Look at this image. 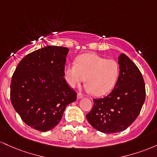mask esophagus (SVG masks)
Wrapping results in <instances>:
<instances>
[{
  "mask_svg": "<svg viewBox=\"0 0 157 157\" xmlns=\"http://www.w3.org/2000/svg\"><path fill=\"white\" fill-rule=\"evenodd\" d=\"M77 97H78V98H82L84 96L83 95L81 94V93H78V94H77Z\"/></svg>",
  "mask_w": 157,
  "mask_h": 157,
  "instance_id": "34e87169",
  "label": "esophagus"
}]
</instances>
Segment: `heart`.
<instances>
[{
	"label": "heart",
	"instance_id": "heart-1",
	"mask_svg": "<svg viewBox=\"0 0 157 157\" xmlns=\"http://www.w3.org/2000/svg\"><path fill=\"white\" fill-rule=\"evenodd\" d=\"M119 64L116 60L106 59L96 54L86 53L78 56L75 64H67L64 75L70 87L84 82L85 89L94 96H100L112 90L119 78Z\"/></svg>",
	"mask_w": 157,
	"mask_h": 157
}]
</instances>
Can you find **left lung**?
I'll return each mask as SVG.
<instances>
[{
    "mask_svg": "<svg viewBox=\"0 0 157 157\" xmlns=\"http://www.w3.org/2000/svg\"><path fill=\"white\" fill-rule=\"evenodd\" d=\"M119 78L112 92L94 98L86 115L95 129L105 133L124 131L136 120L145 99V85L140 70L125 54L119 56Z\"/></svg>",
    "mask_w": 157,
    "mask_h": 157,
    "instance_id": "left-lung-1",
    "label": "left lung"
}]
</instances>
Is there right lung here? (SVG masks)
<instances>
[{
    "mask_svg": "<svg viewBox=\"0 0 157 157\" xmlns=\"http://www.w3.org/2000/svg\"><path fill=\"white\" fill-rule=\"evenodd\" d=\"M69 50L47 46L23 58L12 77L10 99L27 125L45 132L61 121L76 93L67 84L64 68Z\"/></svg>",
    "mask_w": 157,
    "mask_h": 157,
    "instance_id": "obj_1",
    "label": "right lung"
}]
</instances>
